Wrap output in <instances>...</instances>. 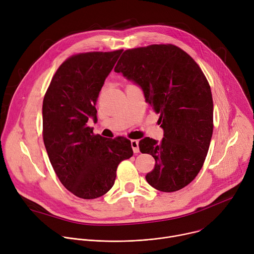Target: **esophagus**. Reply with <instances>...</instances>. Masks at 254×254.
Segmentation results:
<instances>
[{
	"instance_id": "obj_1",
	"label": "esophagus",
	"mask_w": 254,
	"mask_h": 254,
	"mask_svg": "<svg viewBox=\"0 0 254 254\" xmlns=\"http://www.w3.org/2000/svg\"><path fill=\"white\" fill-rule=\"evenodd\" d=\"M130 144H131V148L134 154L139 153V149H138V141L136 139H131L130 140Z\"/></svg>"
}]
</instances>
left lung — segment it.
Listing matches in <instances>:
<instances>
[{"instance_id": "8db88e82", "label": "left lung", "mask_w": 254, "mask_h": 254, "mask_svg": "<svg viewBox=\"0 0 254 254\" xmlns=\"http://www.w3.org/2000/svg\"><path fill=\"white\" fill-rule=\"evenodd\" d=\"M115 71L139 85L160 115L163 139L144 137L138 143L156 161L147 182L162 192L183 189L202 169L213 133V99L203 71L173 44L127 49Z\"/></svg>"}]
</instances>
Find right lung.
<instances>
[{"label": "right lung", "mask_w": 254, "mask_h": 254, "mask_svg": "<svg viewBox=\"0 0 254 254\" xmlns=\"http://www.w3.org/2000/svg\"><path fill=\"white\" fill-rule=\"evenodd\" d=\"M123 49L72 55L57 69L43 99V140L62 185L82 199L112 189L119 164L133 152L130 140L107 139L87 126L105 78Z\"/></svg>", "instance_id": "obj_1"}]
</instances>
